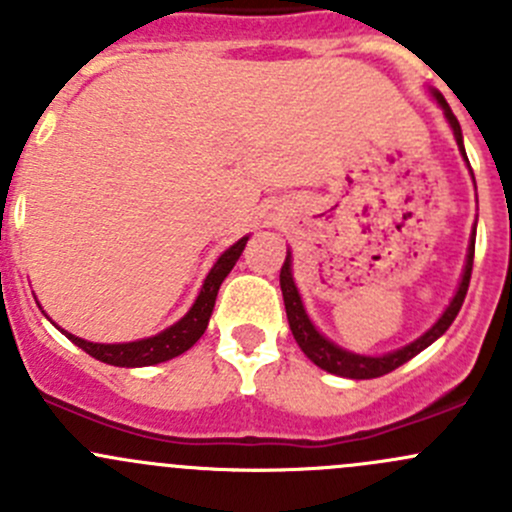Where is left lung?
Instances as JSON below:
<instances>
[{"label":"left lung","mask_w":512,"mask_h":512,"mask_svg":"<svg viewBox=\"0 0 512 512\" xmlns=\"http://www.w3.org/2000/svg\"><path fill=\"white\" fill-rule=\"evenodd\" d=\"M431 96H433V101L441 106L443 116H446L448 126H451V131H453V138H456V143H458V151H461L463 160L468 163L466 148H463L461 123H458V118L453 116V111H451V106L446 103V98L433 89H431ZM468 168H471V165H468ZM473 183H476V180H473ZM473 255H476V225H473L471 242H468L466 265H463V275H461V282H458L456 294H453V299L448 302V307L443 309L441 317L433 322V327L426 329L421 337L414 339L411 344H406V347L394 349V352H386V354L369 356V354H356V352H349V349H342L339 344H334L332 339H327L317 327H314V322L309 319L307 309H304L302 294H299L297 285H294L292 252L287 250L285 265H282V270H280V287H282V297H285L287 322H289V329H292V334H294V342H297L299 349L307 354L309 361H314L319 369L329 371V374L347 376V379H376V376L389 374V371L399 369L401 364H406L409 359H414L416 354H421L426 347H431V344L436 342L441 334H446V329L451 327L453 319H456V314L461 312V304H463V299H466L468 285H471Z\"/></svg>","instance_id":"8db88e82"}]
</instances>
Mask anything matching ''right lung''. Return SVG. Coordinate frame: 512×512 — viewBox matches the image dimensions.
Wrapping results in <instances>:
<instances>
[{"label":"right lung","instance_id":"obj_1","mask_svg":"<svg viewBox=\"0 0 512 512\" xmlns=\"http://www.w3.org/2000/svg\"><path fill=\"white\" fill-rule=\"evenodd\" d=\"M247 240H250V235L240 237L235 245L227 247L223 255L215 260V265L210 267L208 277H205L193 307L185 312V317H180L178 322L170 324L168 329H163V332L156 334V337L136 339V342H123V344H96V342H89V339L76 337V334L71 332H64V329H61V332H64L76 347L84 349L86 354H91L94 359L111 366L136 369V366H153V364H160V361L173 359V356H180L183 352H188V349L203 337L205 329H208L210 314H213L215 299H218V289L223 285L225 277L230 275L235 262L240 260Z\"/></svg>","mask_w":512,"mask_h":512}]
</instances>
